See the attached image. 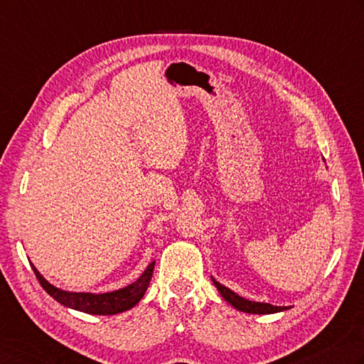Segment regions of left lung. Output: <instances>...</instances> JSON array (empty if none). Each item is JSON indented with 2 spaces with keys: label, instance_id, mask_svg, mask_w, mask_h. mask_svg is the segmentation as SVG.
Listing matches in <instances>:
<instances>
[{
  "label": "left lung",
  "instance_id": "1",
  "mask_svg": "<svg viewBox=\"0 0 364 364\" xmlns=\"http://www.w3.org/2000/svg\"><path fill=\"white\" fill-rule=\"evenodd\" d=\"M211 281L216 286V289L219 290L220 296H223L227 303L232 304L235 309H238L241 312H247V314H276V312H282V311L289 309L287 306H273L269 303L246 300V298L240 296L238 294H235V291L230 290L229 287H225L220 282H218L215 277H211Z\"/></svg>",
  "mask_w": 364,
  "mask_h": 364
}]
</instances>
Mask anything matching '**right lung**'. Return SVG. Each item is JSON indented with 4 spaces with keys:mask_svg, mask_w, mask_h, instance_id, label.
I'll list each match as a JSON object with an SVG mask.
<instances>
[{
    "mask_svg": "<svg viewBox=\"0 0 364 364\" xmlns=\"http://www.w3.org/2000/svg\"><path fill=\"white\" fill-rule=\"evenodd\" d=\"M154 263L151 262L146 267L144 273L140 274L137 281H134L129 286L123 289L113 290V291H105V294H91V291H69L55 287L53 284H50L44 276H42L38 268H36L31 263V268L38 277L41 286L44 287L47 294L61 303L66 308L87 312V314L92 316H113L119 314V312L132 309L135 304H137L141 296L145 295V291L149 286V281H151Z\"/></svg>",
    "mask_w": 364,
    "mask_h": 364,
    "instance_id": "1",
    "label": "right lung"
}]
</instances>
